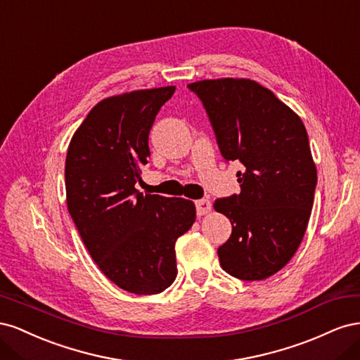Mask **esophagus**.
<instances>
[{
	"label": "esophagus",
	"mask_w": 360,
	"mask_h": 360,
	"mask_svg": "<svg viewBox=\"0 0 360 360\" xmlns=\"http://www.w3.org/2000/svg\"><path fill=\"white\" fill-rule=\"evenodd\" d=\"M195 205H197V214L198 216H204L212 210V202L209 200H198L197 202H195Z\"/></svg>",
	"instance_id": "esophagus-1"
}]
</instances>
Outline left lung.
I'll return each instance as SVG.
<instances>
[{
	"mask_svg": "<svg viewBox=\"0 0 360 360\" xmlns=\"http://www.w3.org/2000/svg\"><path fill=\"white\" fill-rule=\"evenodd\" d=\"M213 126L225 160L242 162L240 193L216 200L233 225L217 249L222 269L242 281L275 275L307 231L317 168L300 117L252 79H204L188 85Z\"/></svg>",
	"mask_w": 360,
	"mask_h": 360,
	"instance_id": "left-lung-1",
	"label": "left lung"
}]
</instances>
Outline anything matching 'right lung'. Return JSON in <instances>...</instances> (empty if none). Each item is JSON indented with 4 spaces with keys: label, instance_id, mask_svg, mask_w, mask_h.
I'll return each mask as SVG.
<instances>
[{
    "label": "right lung",
    "instance_id": "add662e5",
    "mask_svg": "<svg viewBox=\"0 0 360 360\" xmlns=\"http://www.w3.org/2000/svg\"><path fill=\"white\" fill-rule=\"evenodd\" d=\"M176 86L101 101L76 129L66 158L68 210L85 248L115 285L158 294L177 276L176 242L195 222L184 198L141 193L148 134Z\"/></svg>",
    "mask_w": 360,
    "mask_h": 360
}]
</instances>
